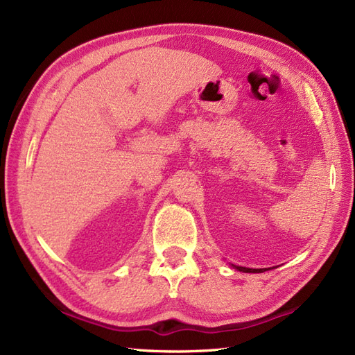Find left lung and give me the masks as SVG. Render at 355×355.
Returning <instances> with one entry per match:
<instances>
[{"mask_svg":"<svg viewBox=\"0 0 355 355\" xmlns=\"http://www.w3.org/2000/svg\"><path fill=\"white\" fill-rule=\"evenodd\" d=\"M235 270H239V271H243V272H257V271H261V270H252V268H244V266H237V265H232Z\"/></svg>","mask_w":355,"mask_h":355,"instance_id":"1","label":"left lung"}]
</instances>
